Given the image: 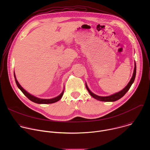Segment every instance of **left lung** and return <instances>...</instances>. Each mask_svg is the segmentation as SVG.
Returning a JSON list of instances; mask_svg holds the SVG:
<instances>
[{"label":"left lung","instance_id":"1","mask_svg":"<svg viewBox=\"0 0 150 150\" xmlns=\"http://www.w3.org/2000/svg\"><path fill=\"white\" fill-rule=\"evenodd\" d=\"M136 69H137V67H136V63L135 62V68H134V73H133V75L132 78L131 79L130 81L129 82V83H127V85L125 87V88H124L122 90H121L120 91L116 93L113 95L109 96H106V97H101V96H98L94 93H93L88 88L87 85L85 83V86H86V88L88 91V93H90V94L94 98H96V100H98L99 101H115L116 100H118L119 99H120V98H122L126 93L127 91L129 90V88H131L132 84L133 83V82H134L135 78V76H136Z\"/></svg>","mask_w":150,"mask_h":150}]
</instances>
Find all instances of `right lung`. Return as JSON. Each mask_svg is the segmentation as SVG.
Returning a JSON list of instances; mask_svg holds the SVG:
<instances>
[{
  "label": "right lung",
  "instance_id": "obj_1",
  "mask_svg": "<svg viewBox=\"0 0 150 150\" xmlns=\"http://www.w3.org/2000/svg\"><path fill=\"white\" fill-rule=\"evenodd\" d=\"M14 77H15L16 83L18 87L20 89V90L23 93V94L29 100H30L31 101H33V102H34L35 103H38V104H52V103H54L57 102V101H58L59 100H60V98H62V96L63 94V93H64V90H63L62 91V93L59 96H58L57 97H56L55 98H51V99H42V98H37V97H36L30 94V93H28L27 91H26L21 86V85L19 83V82H18V81L16 79L15 72H14Z\"/></svg>",
  "mask_w": 150,
  "mask_h": 150
}]
</instances>
